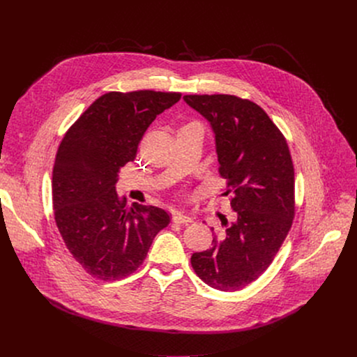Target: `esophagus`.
I'll return each instance as SVG.
<instances>
[{
  "label": "esophagus",
  "instance_id": "34e87169",
  "mask_svg": "<svg viewBox=\"0 0 357 357\" xmlns=\"http://www.w3.org/2000/svg\"><path fill=\"white\" fill-rule=\"evenodd\" d=\"M172 220H174L175 223L188 225V223H190L193 219H192L190 216H188V215L182 213V212H175V213H174V216H172Z\"/></svg>",
  "mask_w": 357,
  "mask_h": 357
}]
</instances>
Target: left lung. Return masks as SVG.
Listing matches in <instances>:
<instances>
[{"label":"left lung","mask_w":357,"mask_h":357,"mask_svg":"<svg viewBox=\"0 0 357 357\" xmlns=\"http://www.w3.org/2000/svg\"><path fill=\"white\" fill-rule=\"evenodd\" d=\"M186 105L213 130L219 172L231 192L233 222L212 247L193 252L197 277L219 291H238L273 263L295 215L294 165L288 144L267 113L230 94H188ZM213 230V229H212Z\"/></svg>","instance_id":"obj_1"}]
</instances>
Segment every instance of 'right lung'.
Masks as SVG:
<instances>
[{
  "label": "right lung",
  "instance_id": "right-lung-1",
  "mask_svg": "<svg viewBox=\"0 0 357 357\" xmlns=\"http://www.w3.org/2000/svg\"><path fill=\"white\" fill-rule=\"evenodd\" d=\"M179 98L181 93L154 90L106 93L59 145L52 174L55 222L73 259L94 278L116 281L132 274L171 222L161 208L128 206L116 183L149 124Z\"/></svg>",
  "mask_w": 357,
  "mask_h": 357
}]
</instances>
